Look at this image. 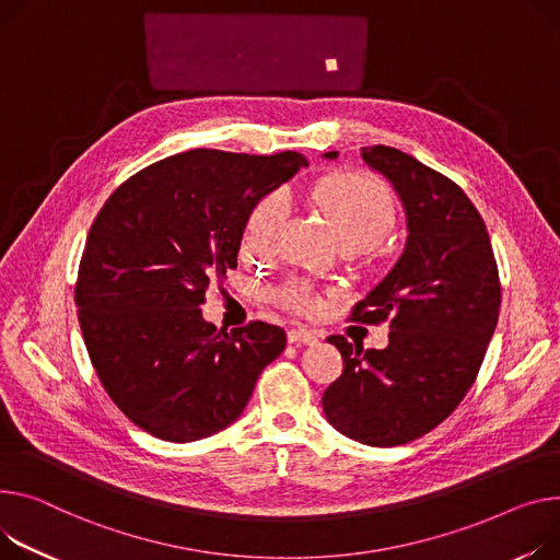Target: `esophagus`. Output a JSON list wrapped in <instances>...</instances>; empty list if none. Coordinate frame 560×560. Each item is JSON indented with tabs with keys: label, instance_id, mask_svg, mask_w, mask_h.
I'll return each mask as SVG.
<instances>
[{
	"label": "esophagus",
	"instance_id": "1",
	"mask_svg": "<svg viewBox=\"0 0 560 560\" xmlns=\"http://www.w3.org/2000/svg\"><path fill=\"white\" fill-rule=\"evenodd\" d=\"M322 335L317 330H308V328H292L288 330V342L290 345H315Z\"/></svg>",
	"mask_w": 560,
	"mask_h": 560
}]
</instances>
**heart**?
I'll list each match as a JSON object with an SVG mask.
<instances>
[{
    "label": "heart",
    "mask_w": 560,
    "mask_h": 560,
    "mask_svg": "<svg viewBox=\"0 0 560 560\" xmlns=\"http://www.w3.org/2000/svg\"><path fill=\"white\" fill-rule=\"evenodd\" d=\"M317 205L328 215L332 230L342 243H378L394 225V202L385 186L366 175H338L326 179L317 194ZM288 205L283 196H275L260 202L245 225L243 247L254 254L272 249L279 225L285 218ZM277 302L294 313H315L322 306L317 290L306 281H290L277 292Z\"/></svg>",
    "instance_id": "heart-1"
}]
</instances>
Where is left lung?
<instances>
[{
    "label": "left lung",
    "mask_w": 560,
    "mask_h": 560,
    "mask_svg": "<svg viewBox=\"0 0 560 560\" xmlns=\"http://www.w3.org/2000/svg\"><path fill=\"white\" fill-rule=\"evenodd\" d=\"M402 205L407 238L351 319L389 322L385 349L330 335L345 360L326 387L328 423L364 445H400L436 428L462 402L493 338L500 277L487 225L459 186L389 145L360 148ZM338 160V151L324 153Z\"/></svg>",
    "instance_id": "left-lung-1"
}]
</instances>
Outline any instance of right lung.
<instances>
[{"label": "right lung", "instance_id": "1", "mask_svg": "<svg viewBox=\"0 0 560 560\" xmlns=\"http://www.w3.org/2000/svg\"><path fill=\"white\" fill-rule=\"evenodd\" d=\"M302 166L300 153H179L145 166L107 198L77 281L96 374L143 432L186 443L232 425L285 349V332L252 322L215 330L200 306L238 266L249 213Z\"/></svg>", "mask_w": 560, "mask_h": 560}]
</instances>
